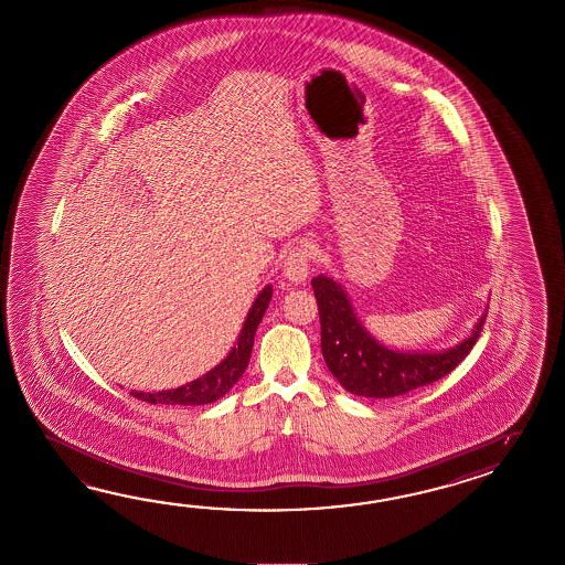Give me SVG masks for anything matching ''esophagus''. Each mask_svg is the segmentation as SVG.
<instances>
[{
	"instance_id": "obj_1",
	"label": "esophagus",
	"mask_w": 565,
	"mask_h": 565,
	"mask_svg": "<svg viewBox=\"0 0 565 565\" xmlns=\"http://www.w3.org/2000/svg\"><path fill=\"white\" fill-rule=\"evenodd\" d=\"M311 248L307 244H300V246L288 250L287 258L282 263V270L290 282L300 285L307 280L309 268H311Z\"/></svg>"
}]
</instances>
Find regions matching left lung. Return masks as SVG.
I'll use <instances>...</instances> for the list:
<instances>
[{"label": "left lung", "instance_id": "1", "mask_svg": "<svg viewBox=\"0 0 565 565\" xmlns=\"http://www.w3.org/2000/svg\"><path fill=\"white\" fill-rule=\"evenodd\" d=\"M321 317V351L329 372L348 392L361 397H396L438 382L452 372L477 343L487 312L472 333L445 351H394L375 341L333 278H312Z\"/></svg>", "mask_w": 565, "mask_h": 565}]
</instances>
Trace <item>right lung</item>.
Here are the masks:
<instances>
[{
	"mask_svg": "<svg viewBox=\"0 0 565 565\" xmlns=\"http://www.w3.org/2000/svg\"><path fill=\"white\" fill-rule=\"evenodd\" d=\"M270 299H273V287L266 285L248 311L241 335L236 339V345L230 349L226 360L220 361L214 370H210L202 377L193 380L190 384L180 385L175 390H163L156 394L132 390L131 396L149 402V404H168V406H202V404H212L220 397L226 396L232 390V385L241 380L242 373L246 372V367H248L254 335H256L258 324L263 321V315H265Z\"/></svg>",
	"mask_w": 565,
	"mask_h": 565,
	"instance_id": "right-lung-1",
	"label": "right lung"
}]
</instances>
